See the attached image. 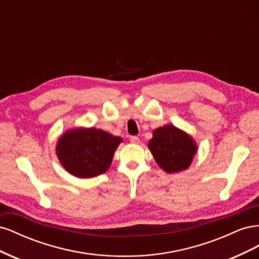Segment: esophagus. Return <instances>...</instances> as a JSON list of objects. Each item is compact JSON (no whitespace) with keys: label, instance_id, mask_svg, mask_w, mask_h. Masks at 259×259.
<instances>
[{"label":"esophagus","instance_id":"1","mask_svg":"<svg viewBox=\"0 0 259 259\" xmlns=\"http://www.w3.org/2000/svg\"><path fill=\"white\" fill-rule=\"evenodd\" d=\"M130 142L132 144H139V138L137 136H132L131 139H130Z\"/></svg>","mask_w":259,"mask_h":259}]
</instances>
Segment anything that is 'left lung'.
Listing matches in <instances>:
<instances>
[{
  "label": "left lung",
  "instance_id": "8db88e82",
  "mask_svg": "<svg viewBox=\"0 0 259 259\" xmlns=\"http://www.w3.org/2000/svg\"><path fill=\"white\" fill-rule=\"evenodd\" d=\"M148 147L155 162L168 174L189 167L198 150L192 137L171 124L154 130Z\"/></svg>",
  "mask_w": 259,
  "mask_h": 259
}]
</instances>
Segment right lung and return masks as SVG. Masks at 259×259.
I'll use <instances>...</instances> for the list:
<instances>
[{"instance_id":"1","label":"right lung","mask_w":259,"mask_h":259,"mask_svg":"<svg viewBox=\"0 0 259 259\" xmlns=\"http://www.w3.org/2000/svg\"><path fill=\"white\" fill-rule=\"evenodd\" d=\"M122 138L95 127L72 128L60 136L56 154L64 168L79 178L104 174L110 167Z\"/></svg>"}]
</instances>
